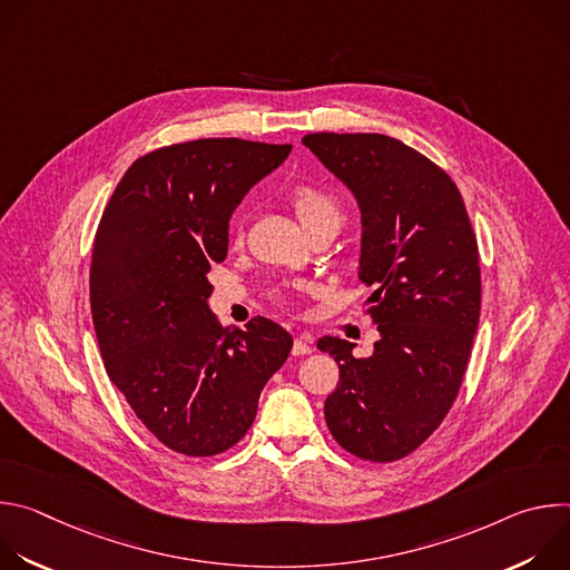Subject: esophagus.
I'll return each instance as SVG.
<instances>
[{"label": "esophagus", "mask_w": 570, "mask_h": 570, "mask_svg": "<svg viewBox=\"0 0 570 570\" xmlns=\"http://www.w3.org/2000/svg\"><path fill=\"white\" fill-rule=\"evenodd\" d=\"M313 352V345H311V338H295L293 343V356H304V354H311Z\"/></svg>", "instance_id": "34e87169"}]
</instances>
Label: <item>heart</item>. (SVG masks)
<instances>
[{"label":"heart","instance_id":"b5f03b06","mask_svg":"<svg viewBox=\"0 0 570 570\" xmlns=\"http://www.w3.org/2000/svg\"><path fill=\"white\" fill-rule=\"evenodd\" d=\"M291 205L302 227L311 234L315 229H341L343 205L341 200L322 187L299 185L291 191Z\"/></svg>","mask_w":570,"mask_h":570}]
</instances>
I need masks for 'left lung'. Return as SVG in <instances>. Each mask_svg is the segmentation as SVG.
Returning <instances> with one entry per match:
<instances>
[{
  "mask_svg": "<svg viewBox=\"0 0 570 570\" xmlns=\"http://www.w3.org/2000/svg\"><path fill=\"white\" fill-rule=\"evenodd\" d=\"M302 144L356 198L358 279L379 327L372 356L336 336L324 401L334 440L372 462L413 453L446 417L480 317L478 243L455 183L429 157L376 132H313Z\"/></svg>",
  "mask_w": 570,
  "mask_h": 570,
  "instance_id": "obj_1",
  "label": "left lung"
}]
</instances>
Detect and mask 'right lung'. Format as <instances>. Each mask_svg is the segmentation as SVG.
Segmentation results:
<instances>
[{"label": "right lung", "instance_id": "add662e5", "mask_svg": "<svg viewBox=\"0 0 570 570\" xmlns=\"http://www.w3.org/2000/svg\"><path fill=\"white\" fill-rule=\"evenodd\" d=\"M291 148L236 137L157 148L132 161L101 216L90 304L106 372L183 455H216L246 435L291 354V334L268 317L220 327L207 277L227 257L234 209Z\"/></svg>", "mask_w": 570, "mask_h": 570}]
</instances>
